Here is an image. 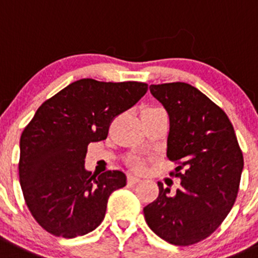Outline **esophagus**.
<instances>
[{
	"label": "esophagus",
	"mask_w": 258,
	"mask_h": 258,
	"mask_svg": "<svg viewBox=\"0 0 258 258\" xmlns=\"http://www.w3.org/2000/svg\"><path fill=\"white\" fill-rule=\"evenodd\" d=\"M140 180H141V178L136 177V175L131 174V173H130V174H127V182H128V184H135V183H137V182H140Z\"/></svg>",
	"instance_id": "1"
}]
</instances>
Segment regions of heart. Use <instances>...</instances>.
Instances as JSON below:
<instances>
[{
  "label": "heart",
  "instance_id": "b5f03b06",
  "mask_svg": "<svg viewBox=\"0 0 258 258\" xmlns=\"http://www.w3.org/2000/svg\"><path fill=\"white\" fill-rule=\"evenodd\" d=\"M162 108H158V107H146L145 109L143 110L141 115H148V114H153V113H158V112H162ZM134 165L136 169H141L143 168V160L140 159H135L134 160Z\"/></svg>",
  "mask_w": 258,
  "mask_h": 258
}]
</instances>
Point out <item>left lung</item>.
Masks as SVG:
<instances>
[{
  "instance_id": "obj_1",
  "label": "left lung",
  "mask_w": 258,
  "mask_h": 258,
  "mask_svg": "<svg viewBox=\"0 0 258 258\" xmlns=\"http://www.w3.org/2000/svg\"><path fill=\"white\" fill-rule=\"evenodd\" d=\"M169 115L167 156L177 163L174 195L158 182L159 196L144 208L149 228L165 242L191 245L213 234L232 210L243 154L220 107L186 83L150 85Z\"/></svg>"
}]
</instances>
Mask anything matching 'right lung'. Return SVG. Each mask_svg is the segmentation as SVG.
<instances>
[{"mask_svg":"<svg viewBox=\"0 0 258 258\" xmlns=\"http://www.w3.org/2000/svg\"><path fill=\"white\" fill-rule=\"evenodd\" d=\"M146 91L145 83L81 79L38 108L20 137L19 177L29 211L43 229L75 238L99 227L110 194L126 186V175L85 170L88 145L105 140L113 118Z\"/></svg>","mask_w":258,"mask_h":258,"instance_id":"obj_1","label":"right lung"}]
</instances>
